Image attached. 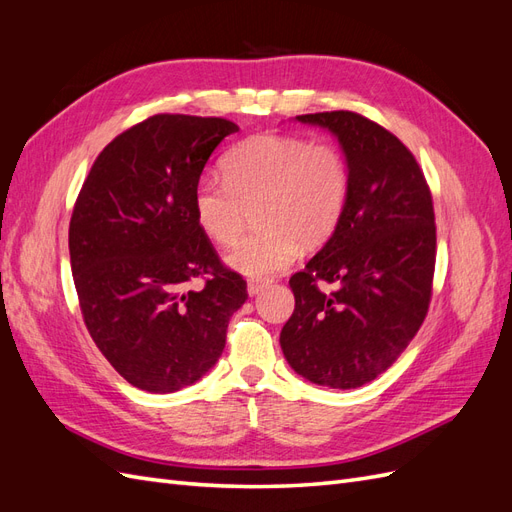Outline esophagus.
<instances>
[{"label":"esophagus","mask_w":512,"mask_h":512,"mask_svg":"<svg viewBox=\"0 0 512 512\" xmlns=\"http://www.w3.org/2000/svg\"><path fill=\"white\" fill-rule=\"evenodd\" d=\"M269 286V280H250L247 282V294H250V297H256L258 292H262Z\"/></svg>","instance_id":"esophagus-1"}]
</instances>
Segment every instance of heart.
<instances>
[{
	"mask_svg": "<svg viewBox=\"0 0 512 512\" xmlns=\"http://www.w3.org/2000/svg\"><path fill=\"white\" fill-rule=\"evenodd\" d=\"M222 175H203L192 192L198 228L232 245L247 209L260 224L226 260L245 275L267 277L290 267L301 243L320 245L342 222L350 196V164L342 147L301 136L260 134L232 147Z\"/></svg>",
	"mask_w": 512,
	"mask_h": 512,
	"instance_id": "heart-1",
	"label": "heart"
}]
</instances>
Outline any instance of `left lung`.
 Wrapping results in <instances>:
<instances>
[{"label":"left lung","mask_w":512,"mask_h":512,"mask_svg":"<svg viewBox=\"0 0 512 512\" xmlns=\"http://www.w3.org/2000/svg\"><path fill=\"white\" fill-rule=\"evenodd\" d=\"M329 130L350 164V196L322 250L290 277L294 312L280 344L288 365L329 389L376 380L427 316L436 224L431 192L410 149L350 111L299 115ZM334 284L333 291L324 285Z\"/></svg>","instance_id":"8db88e82"}]
</instances>
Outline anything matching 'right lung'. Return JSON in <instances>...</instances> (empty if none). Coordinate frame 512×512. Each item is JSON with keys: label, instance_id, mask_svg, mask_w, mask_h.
<instances>
[{"label": "right lung", "instance_id": "obj_1", "mask_svg": "<svg viewBox=\"0 0 512 512\" xmlns=\"http://www.w3.org/2000/svg\"><path fill=\"white\" fill-rule=\"evenodd\" d=\"M237 130L222 117L153 115L102 149L76 198L68 245L83 320L141 391L175 393L203 378L247 299L192 211L209 156ZM205 274L203 289L187 288Z\"/></svg>", "mask_w": 512, "mask_h": 512}]
</instances>
